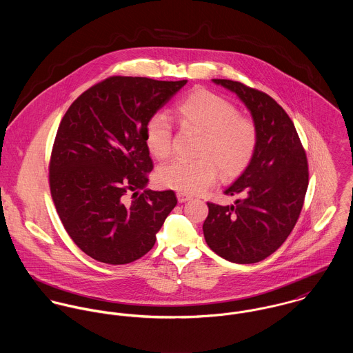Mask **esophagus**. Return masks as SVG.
Masks as SVG:
<instances>
[{"label":"esophagus","instance_id":"34e87169","mask_svg":"<svg viewBox=\"0 0 353 353\" xmlns=\"http://www.w3.org/2000/svg\"><path fill=\"white\" fill-rule=\"evenodd\" d=\"M176 199H178L179 202H186L192 200V197L189 194H186V193H176Z\"/></svg>","mask_w":353,"mask_h":353}]
</instances>
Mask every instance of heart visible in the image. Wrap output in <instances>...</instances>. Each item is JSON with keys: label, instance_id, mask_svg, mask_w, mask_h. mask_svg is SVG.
Here are the masks:
<instances>
[{"label": "heart", "instance_id": "1", "mask_svg": "<svg viewBox=\"0 0 353 353\" xmlns=\"http://www.w3.org/2000/svg\"><path fill=\"white\" fill-rule=\"evenodd\" d=\"M183 129L201 133L194 160H174L161 165L157 181L181 193H199L212 186L221 172L224 181L241 176L252 163L258 144V129L252 118L224 98L199 90L175 107ZM172 125L167 115L154 114L145 125V144L152 154L164 160L172 153Z\"/></svg>", "mask_w": 353, "mask_h": 353}]
</instances>
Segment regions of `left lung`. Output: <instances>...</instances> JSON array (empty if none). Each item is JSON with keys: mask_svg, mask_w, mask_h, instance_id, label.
Returning a JSON list of instances; mask_svg holds the SVG:
<instances>
[{"mask_svg": "<svg viewBox=\"0 0 353 353\" xmlns=\"http://www.w3.org/2000/svg\"><path fill=\"white\" fill-rule=\"evenodd\" d=\"M235 92L252 112L258 144L248 170L224 193L234 205L208 202L202 230L208 246L235 263H255L290 236L308 186V164L294 122L268 94L239 81L213 79Z\"/></svg>", "mask_w": 353, "mask_h": 353, "instance_id": "obj_1", "label": "left lung"}]
</instances>
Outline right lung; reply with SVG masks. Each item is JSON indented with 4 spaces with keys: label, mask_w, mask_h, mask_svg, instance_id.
<instances>
[{
    "label": "right lung",
    "mask_w": 353,
    "mask_h": 353,
    "mask_svg": "<svg viewBox=\"0 0 353 353\" xmlns=\"http://www.w3.org/2000/svg\"><path fill=\"white\" fill-rule=\"evenodd\" d=\"M186 83L112 76L65 112L51 151V199L68 235L91 258L110 265L141 258L175 208L172 190H137L153 168L145 125Z\"/></svg>",
    "instance_id": "right-lung-1"
}]
</instances>
